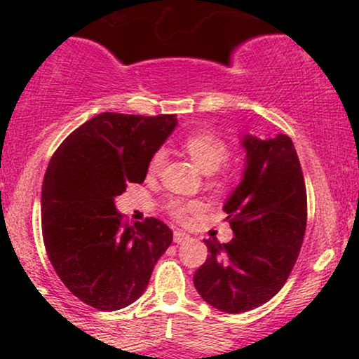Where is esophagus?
I'll use <instances>...</instances> for the list:
<instances>
[{
  "label": "esophagus",
  "instance_id": "34e87169",
  "mask_svg": "<svg viewBox=\"0 0 359 359\" xmlns=\"http://www.w3.org/2000/svg\"><path fill=\"white\" fill-rule=\"evenodd\" d=\"M191 240V236H189L187 233H182V231H175L174 233V241L177 243V245H182V243L189 241Z\"/></svg>",
  "mask_w": 359,
  "mask_h": 359
}]
</instances>
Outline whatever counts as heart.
I'll return each instance as SVG.
<instances>
[{
    "label": "heart",
    "mask_w": 359,
    "mask_h": 359,
    "mask_svg": "<svg viewBox=\"0 0 359 359\" xmlns=\"http://www.w3.org/2000/svg\"><path fill=\"white\" fill-rule=\"evenodd\" d=\"M184 148L189 155L192 156L194 162L203 168L205 174H211L216 172L226 160L229 158V147L224 140L217 137V135L211 133V131H196V133L187 135L184 138ZM165 162V151L162 148L154 151V155L150 156V162H148V172L150 174H156ZM203 208V203L199 201H184L174 199L170 201V211L172 216L177 221H187L189 216L192 212L199 211Z\"/></svg>",
    "instance_id": "b5f03b06"
}]
</instances>
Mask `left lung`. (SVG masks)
<instances>
[{"instance_id":"1","label":"left lung","mask_w":359,"mask_h":359,"mask_svg":"<svg viewBox=\"0 0 359 359\" xmlns=\"http://www.w3.org/2000/svg\"><path fill=\"white\" fill-rule=\"evenodd\" d=\"M246 170L224 204L233 240L209 238L208 259L194 285L209 306L241 314L269 302L297 262L307 224V192L297 151L287 135H246Z\"/></svg>"}]
</instances>
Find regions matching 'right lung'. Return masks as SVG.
<instances>
[{"instance_id":"add662e5","label":"right lung","mask_w":359,"mask_h":359,"mask_svg":"<svg viewBox=\"0 0 359 359\" xmlns=\"http://www.w3.org/2000/svg\"><path fill=\"white\" fill-rule=\"evenodd\" d=\"M174 114L101 113L74 130L52 155L42 185V234L64 285L97 311H118L145 292L172 243L163 221L130 226L114 208L128 184H142Z\"/></svg>"}]
</instances>
